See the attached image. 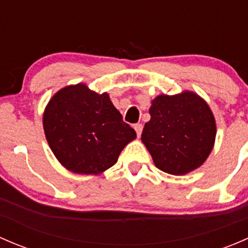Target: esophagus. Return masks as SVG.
<instances>
[{"label": "esophagus", "instance_id": "1", "mask_svg": "<svg viewBox=\"0 0 248 248\" xmlns=\"http://www.w3.org/2000/svg\"><path fill=\"white\" fill-rule=\"evenodd\" d=\"M134 129H136V132H137V136L140 137V134H141V131H142V124H134Z\"/></svg>", "mask_w": 248, "mask_h": 248}]
</instances>
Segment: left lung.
I'll return each mask as SVG.
<instances>
[{"label": "left lung", "mask_w": 248, "mask_h": 248, "mask_svg": "<svg viewBox=\"0 0 248 248\" xmlns=\"http://www.w3.org/2000/svg\"><path fill=\"white\" fill-rule=\"evenodd\" d=\"M151 120L145 124L141 141L155 166L172 175L201 167L214 147L216 124L209 106L198 94H161L152 101Z\"/></svg>", "instance_id": "8db88e82"}]
</instances>
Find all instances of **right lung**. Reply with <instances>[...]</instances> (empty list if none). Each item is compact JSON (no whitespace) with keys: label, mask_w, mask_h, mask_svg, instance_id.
<instances>
[{"label":"right lung","mask_w":248,"mask_h":248,"mask_svg":"<svg viewBox=\"0 0 248 248\" xmlns=\"http://www.w3.org/2000/svg\"><path fill=\"white\" fill-rule=\"evenodd\" d=\"M43 126L56 158L77 174L107 170L137 137L109 94L96 93L84 84L64 87L50 99Z\"/></svg>","instance_id":"obj_1"}]
</instances>
